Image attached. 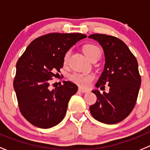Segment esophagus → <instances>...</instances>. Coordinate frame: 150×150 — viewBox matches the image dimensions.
I'll list each match as a JSON object with an SVG mask.
<instances>
[{"mask_svg": "<svg viewBox=\"0 0 150 150\" xmlns=\"http://www.w3.org/2000/svg\"><path fill=\"white\" fill-rule=\"evenodd\" d=\"M78 91L81 92V93H87V92H88V90H86V89L81 88V87H79L78 88Z\"/></svg>", "mask_w": 150, "mask_h": 150, "instance_id": "obj_1", "label": "esophagus"}]
</instances>
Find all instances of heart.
I'll return each instance as SVG.
<instances>
[{"instance_id":"b5f03b06","label":"heart","mask_w":150,"mask_h":150,"mask_svg":"<svg viewBox=\"0 0 150 150\" xmlns=\"http://www.w3.org/2000/svg\"><path fill=\"white\" fill-rule=\"evenodd\" d=\"M83 52L85 55L87 57V58L90 60L95 57L101 55L100 49L96 45H92V44H87L83 46ZM70 52H67L66 53L64 58H63V63L67 64L68 63L69 58ZM93 79V75L90 74H78L75 73L70 76V80L75 83L76 84L79 85L81 87H87L90 84V82Z\"/></svg>"}]
</instances>
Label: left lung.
Listing matches in <instances>:
<instances>
[{"label":"left lung","instance_id":"obj_1","mask_svg":"<svg viewBox=\"0 0 150 150\" xmlns=\"http://www.w3.org/2000/svg\"><path fill=\"white\" fill-rule=\"evenodd\" d=\"M88 37L98 42L105 54V67L96 87L102 90L107 83L110 87L108 93L101 94L98 90L92 91L97 101L90 105V113L101 122L118 123L130 114L135 105L141 83L138 63L120 39L98 33Z\"/></svg>","mask_w":150,"mask_h":150}]
</instances>
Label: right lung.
<instances>
[{"label":"right lung","instance_id":"add662e5","mask_svg":"<svg viewBox=\"0 0 150 150\" xmlns=\"http://www.w3.org/2000/svg\"><path fill=\"white\" fill-rule=\"evenodd\" d=\"M87 36L52 33L30 42L16 63L13 87L21 114L36 127L49 129L60 123L67 113L77 85L63 81L52 90L49 81L60 72L66 53Z\"/></svg>","mask_w":150,"mask_h":150}]
</instances>
